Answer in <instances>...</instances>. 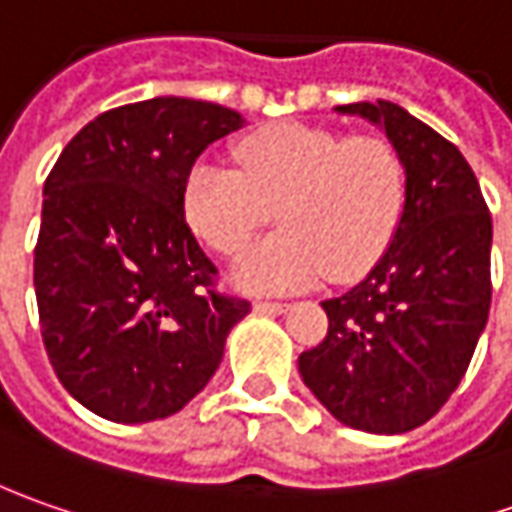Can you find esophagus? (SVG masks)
I'll return each mask as SVG.
<instances>
[{
	"label": "esophagus",
	"mask_w": 512,
	"mask_h": 512,
	"mask_svg": "<svg viewBox=\"0 0 512 512\" xmlns=\"http://www.w3.org/2000/svg\"><path fill=\"white\" fill-rule=\"evenodd\" d=\"M286 309H289V303H280V300H255V311L260 314H280Z\"/></svg>",
	"instance_id": "34e87169"
}]
</instances>
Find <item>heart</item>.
Instances as JSON below:
<instances>
[{"mask_svg":"<svg viewBox=\"0 0 512 512\" xmlns=\"http://www.w3.org/2000/svg\"><path fill=\"white\" fill-rule=\"evenodd\" d=\"M235 161L189 169L184 215L215 252L238 255L277 206L283 229L235 263L232 277L243 289H300L323 274L354 280L397 235L408 169L385 135L286 121L240 138Z\"/></svg>","mask_w":512,"mask_h":512,"instance_id":"1","label":"heart"}]
</instances>
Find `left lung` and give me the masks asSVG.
Wrapping results in <instances>:
<instances>
[{"label": "left lung", "mask_w": 512, "mask_h": 512, "mask_svg": "<svg viewBox=\"0 0 512 512\" xmlns=\"http://www.w3.org/2000/svg\"><path fill=\"white\" fill-rule=\"evenodd\" d=\"M337 113L385 130L408 169V198L371 274L323 303L326 340L297 365L348 428L414 431L456 391L485 331L493 223L473 169L448 138L391 101Z\"/></svg>", "instance_id": "left-lung-1"}]
</instances>
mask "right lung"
I'll list each match as a JSON object with an SVG mask.
<instances>
[{"label": "right lung", "mask_w": 512, "mask_h": 512, "mask_svg": "<svg viewBox=\"0 0 512 512\" xmlns=\"http://www.w3.org/2000/svg\"><path fill=\"white\" fill-rule=\"evenodd\" d=\"M240 127L212 101H135L81 127L50 169L33 252L39 326L87 411L124 425L178 414L252 311L215 289L218 269L184 218L192 164Z\"/></svg>", "instance_id": "obj_1"}]
</instances>
